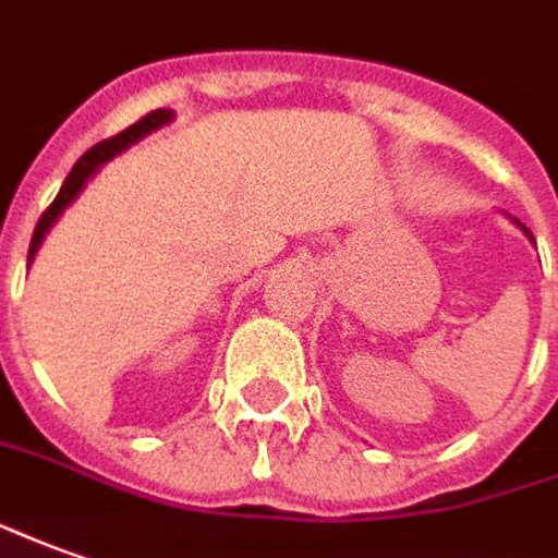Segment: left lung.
<instances>
[{
    "instance_id": "8db88e82",
    "label": "left lung",
    "mask_w": 558,
    "mask_h": 558,
    "mask_svg": "<svg viewBox=\"0 0 558 558\" xmlns=\"http://www.w3.org/2000/svg\"><path fill=\"white\" fill-rule=\"evenodd\" d=\"M517 226H520V229H523L525 235H529V241H535V239H532V232H529V229H525V226H523V223H520V220H517Z\"/></svg>"
}]
</instances>
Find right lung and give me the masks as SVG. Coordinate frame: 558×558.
Returning a JSON list of instances; mask_svg holds the SVG:
<instances>
[{
	"instance_id": "obj_1",
	"label": "right lung",
	"mask_w": 558,
	"mask_h": 558,
	"mask_svg": "<svg viewBox=\"0 0 558 558\" xmlns=\"http://www.w3.org/2000/svg\"><path fill=\"white\" fill-rule=\"evenodd\" d=\"M171 120H174V111H169V108H159V111H154V114L142 117L138 123H132L130 130H123L120 135H114V138H108V142H99L96 147H89L87 154L77 159L75 166H72V171H69V178L62 181L57 198L50 202V208L41 214V220H38V226H35L33 244H29V266H33L35 253H38V247H41L45 235L50 232V226L57 223V220L62 217V211H65V208H69V205L84 193V186H87L89 178H96V171L102 169L105 162H111L114 157H120L123 150H130L132 144L142 142L144 135L162 130V126L171 123Z\"/></svg>"
}]
</instances>
